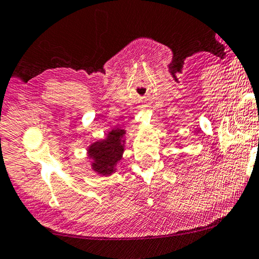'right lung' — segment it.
<instances>
[{
  "label": "right lung",
  "instance_id": "1",
  "mask_svg": "<svg viewBox=\"0 0 259 259\" xmlns=\"http://www.w3.org/2000/svg\"><path fill=\"white\" fill-rule=\"evenodd\" d=\"M125 130H112L106 139L97 141L89 147V156L93 160L92 167L98 174L111 175L114 173L118 161L123 153Z\"/></svg>",
  "mask_w": 259,
  "mask_h": 259
}]
</instances>
